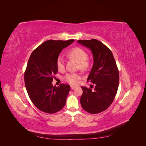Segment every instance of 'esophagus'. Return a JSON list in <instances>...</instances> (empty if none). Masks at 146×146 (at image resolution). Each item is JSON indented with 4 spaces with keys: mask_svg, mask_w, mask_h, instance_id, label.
Listing matches in <instances>:
<instances>
[{
    "mask_svg": "<svg viewBox=\"0 0 146 146\" xmlns=\"http://www.w3.org/2000/svg\"><path fill=\"white\" fill-rule=\"evenodd\" d=\"M70 88H71V90H74L75 88H76V86H70Z\"/></svg>",
    "mask_w": 146,
    "mask_h": 146,
    "instance_id": "esophagus-1",
    "label": "esophagus"
}]
</instances>
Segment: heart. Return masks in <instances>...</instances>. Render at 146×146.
<instances>
[{"label": "heart", "instance_id": "b5f03b06", "mask_svg": "<svg viewBox=\"0 0 146 146\" xmlns=\"http://www.w3.org/2000/svg\"><path fill=\"white\" fill-rule=\"evenodd\" d=\"M68 56L76 60L78 63V67L83 70H87L90 63L88 60L87 52L80 47H75L68 52ZM56 67L59 71L64 70V61L62 56H59L56 61ZM80 78V75L76 73L68 74L64 77V80L71 85H76Z\"/></svg>", "mask_w": 146, "mask_h": 146}]
</instances>
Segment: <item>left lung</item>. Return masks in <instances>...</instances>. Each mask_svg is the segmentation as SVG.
Instances as JSON below:
<instances>
[{
    "instance_id": "left-lung-1",
    "label": "left lung",
    "mask_w": 146,
    "mask_h": 146,
    "mask_svg": "<svg viewBox=\"0 0 146 146\" xmlns=\"http://www.w3.org/2000/svg\"><path fill=\"white\" fill-rule=\"evenodd\" d=\"M77 42L89 48L94 58V64L87 81L94 83L95 86L94 90L82 87L80 104L88 113H99L110 107L117 93L119 75L116 61L110 48L97 39Z\"/></svg>"
}]
</instances>
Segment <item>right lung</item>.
Segmentation results:
<instances>
[{"mask_svg":"<svg viewBox=\"0 0 146 146\" xmlns=\"http://www.w3.org/2000/svg\"><path fill=\"white\" fill-rule=\"evenodd\" d=\"M74 41H46L33 51L29 59L24 73L26 90L34 105L43 112L55 113L65 105L70 86L61 84L54 86L52 82L58 71L59 54Z\"/></svg>","mask_w":146,"mask_h":146,"instance_id":"add662e5","label":"right lung"}]
</instances>
